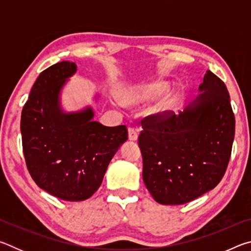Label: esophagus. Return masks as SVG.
<instances>
[{
  "label": "esophagus",
  "mask_w": 251,
  "mask_h": 251,
  "mask_svg": "<svg viewBox=\"0 0 251 251\" xmlns=\"http://www.w3.org/2000/svg\"><path fill=\"white\" fill-rule=\"evenodd\" d=\"M128 138L129 141H137L138 138L137 130L133 128V127H128Z\"/></svg>",
  "instance_id": "34e87169"
}]
</instances>
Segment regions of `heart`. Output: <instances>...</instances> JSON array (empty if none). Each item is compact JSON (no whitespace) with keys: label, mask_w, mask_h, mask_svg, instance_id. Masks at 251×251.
<instances>
[{"label":"heart","mask_w":251,"mask_h":251,"mask_svg":"<svg viewBox=\"0 0 251 251\" xmlns=\"http://www.w3.org/2000/svg\"><path fill=\"white\" fill-rule=\"evenodd\" d=\"M167 90L168 85L165 82H156L148 85H142V86L130 88V90L127 91L125 93V99L129 103H147V101L158 99V97L165 94ZM177 103V96L168 97V99L161 101V104L159 105V110L160 112H169V110L175 109Z\"/></svg>","instance_id":"1"}]
</instances>
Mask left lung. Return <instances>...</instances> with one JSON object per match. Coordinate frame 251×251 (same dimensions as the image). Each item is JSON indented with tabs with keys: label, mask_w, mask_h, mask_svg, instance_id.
<instances>
[{
	"label": "left lung",
	"mask_w": 251,
	"mask_h": 251,
	"mask_svg": "<svg viewBox=\"0 0 251 251\" xmlns=\"http://www.w3.org/2000/svg\"><path fill=\"white\" fill-rule=\"evenodd\" d=\"M199 92L178 115L163 112L142 121L143 179L161 205L192 201L214 189L226 173L235 137L230 97L210 71Z\"/></svg>",
	"instance_id": "1"
}]
</instances>
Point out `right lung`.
I'll return each mask as SVG.
<instances>
[{
    "label": "right lung",
    "mask_w": 251,
    "mask_h": 251,
    "mask_svg": "<svg viewBox=\"0 0 251 251\" xmlns=\"http://www.w3.org/2000/svg\"><path fill=\"white\" fill-rule=\"evenodd\" d=\"M75 72L76 64L69 61L42 72L21 116L29 175L40 188L67 201H85L100 188L109 161L128 137L125 125L93 121L91 107L63 112L59 93Z\"/></svg>",
    "instance_id": "1"
}]
</instances>
